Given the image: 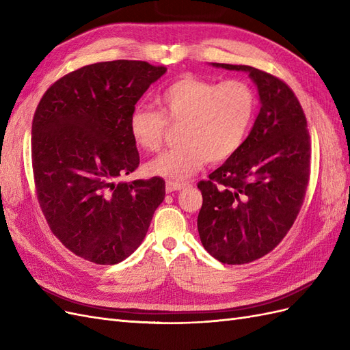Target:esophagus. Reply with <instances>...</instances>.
I'll return each instance as SVG.
<instances>
[{"instance_id":"34e87169","label":"esophagus","mask_w":350,"mask_h":350,"mask_svg":"<svg viewBox=\"0 0 350 350\" xmlns=\"http://www.w3.org/2000/svg\"><path fill=\"white\" fill-rule=\"evenodd\" d=\"M187 184L185 183H175V181H166V193H172V191H179V189H183Z\"/></svg>"}]
</instances>
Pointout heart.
<instances>
[{"label":"heart","instance_id":"obj_1","mask_svg":"<svg viewBox=\"0 0 350 350\" xmlns=\"http://www.w3.org/2000/svg\"><path fill=\"white\" fill-rule=\"evenodd\" d=\"M159 111L137 105L130 115L133 142L146 152H156L166 122L178 124V144L146 166L147 174L183 181L200 171L207 161L220 163L245 143L257 113V96L248 83H224L183 77L159 92Z\"/></svg>","mask_w":350,"mask_h":350}]
</instances>
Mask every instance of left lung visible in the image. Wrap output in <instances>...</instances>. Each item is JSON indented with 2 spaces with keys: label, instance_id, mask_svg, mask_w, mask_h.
<instances>
[{
  "label": "left lung",
  "instance_id": "8db88e82",
  "mask_svg": "<svg viewBox=\"0 0 350 350\" xmlns=\"http://www.w3.org/2000/svg\"><path fill=\"white\" fill-rule=\"evenodd\" d=\"M211 66L248 72L261 105L241 149L197 185L203 247L220 262L245 264L278 247L299 213L310 179V134L288 84L250 66Z\"/></svg>",
  "mask_w": 350,
  "mask_h": 350
}]
</instances>
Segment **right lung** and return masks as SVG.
<instances>
[{
  "label": "right lung",
  "mask_w": 350,
  "mask_h": 350,
  "mask_svg": "<svg viewBox=\"0 0 350 350\" xmlns=\"http://www.w3.org/2000/svg\"><path fill=\"white\" fill-rule=\"evenodd\" d=\"M165 72L146 61L96 62L55 81L38 105L31 163L39 204L54 235L84 260L130 257L165 198L159 176L121 181L140 163L130 115Z\"/></svg>",
  "instance_id": "obj_1"
}]
</instances>
